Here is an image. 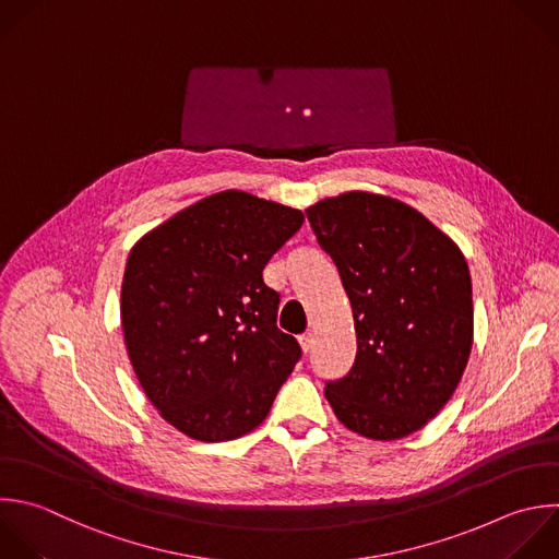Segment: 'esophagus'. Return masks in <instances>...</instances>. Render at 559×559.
Wrapping results in <instances>:
<instances>
[{
  "mask_svg": "<svg viewBox=\"0 0 559 559\" xmlns=\"http://www.w3.org/2000/svg\"><path fill=\"white\" fill-rule=\"evenodd\" d=\"M299 345H301V349L308 354V352L312 349V345H314V336H312L310 332L301 334V336H299Z\"/></svg>",
  "mask_w": 559,
  "mask_h": 559,
  "instance_id": "obj_1",
  "label": "esophagus"
}]
</instances>
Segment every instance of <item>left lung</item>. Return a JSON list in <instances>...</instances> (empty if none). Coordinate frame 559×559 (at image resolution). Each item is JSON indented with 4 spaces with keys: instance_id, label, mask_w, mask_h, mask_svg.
<instances>
[{
    "instance_id": "8db88e82",
    "label": "left lung",
    "mask_w": 559,
    "mask_h": 559,
    "mask_svg": "<svg viewBox=\"0 0 559 559\" xmlns=\"http://www.w3.org/2000/svg\"><path fill=\"white\" fill-rule=\"evenodd\" d=\"M352 304L356 358L325 382L334 415L369 439H400L454 393L472 349V280L461 249L389 197L347 192L306 210Z\"/></svg>"
}]
</instances>
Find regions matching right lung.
<instances>
[{
  "instance_id": "1",
  "label": "right lung",
  "mask_w": 559,
  "mask_h": 559,
  "mask_svg": "<svg viewBox=\"0 0 559 559\" xmlns=\"http://www.w3.org/2000/svg\"><path fill=\"white\" fill-rule=\"evenodd\" d=\"M304 223L299 210L227 190L148 231L129 253L122 330L138 380L199 441L251 432L301 358L277 328L262 271Z\"/></svg>"
}]
</instances>
